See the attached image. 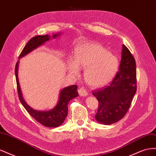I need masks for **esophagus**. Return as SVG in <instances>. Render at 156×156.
I'll return each mask as SVG.
<instances>
[{"label": "esophagus", "mask_w": 156, "mask_h": 156, "mask_svg": "<svg viewBox=\"0 0 156 156\" xmlns=\"http://www.w3.org/2000/svg\"><path fill=\"white\" fill-rule=\"evenodd\" d=\"M78 92H79V95L81 96H83L84 97V96H87L88 95L87 91L86 90V89H84V88H79Z\"/></svg>", "instance_id": "1"}]
</instances>
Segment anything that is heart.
Wrapping results in <instances>:
<instances>
[{"label": "heart", "mask_w": 156, "mask_h": 156, "mask_svg": "<svg viewBox=\"0 0 156 156\" xmlns=\"http://www.w3.org/2000/svg\"><path fill=\"white\" fill-rule=\"evenodd\" d=\"M119 60L104 47L96 42H83L75 49L74 60L68 63V72L78 75L79 68L85 69L84 79L90 86L102 87L115 76Z\"/></svg>", "instance_id": "1"}]
</instances>
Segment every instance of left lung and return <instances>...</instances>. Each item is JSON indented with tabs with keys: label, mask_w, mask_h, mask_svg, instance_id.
<instances>
[{
	"label": "left lung",
	"mask_w": 156,
	"mask_h": 156,
	"mask_svg": "<svg viewBox=\"0 0 156 156\" xmlns=\"http://www.w3.org/2000/svg\"><path fill=\"white\" fill-rule=\"evenodd\" d=\"M136 91L135 60L123 45L119 72L112 81L104 88L92 92L99 103L96 120L104 125H111L121 120L128 111Z\"/></svg>",
	"instance_id": "1"
}]
</instances>
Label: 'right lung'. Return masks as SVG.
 I'll return each instance as SVG.
<instances>
[{"instance_id":"add662e5","label":"right lung","mask_w":156,"mask_h":156,"mask_svg":"<svg viewBox=\"0 0 156 156\" xmlns=\"http://www.w3.org/2000/svg\"><path fill=\"white\" fill-rule=\"evenodd\" d=\"M59 35L60 33L53 34V38H56ZM50 39L51 36L49 35L36 36L32 37L27 44L25 48H23L20 56H19V59L23 57V56L27 55V54H29L31 51L36 49L40 45H42L45 42L49 41ZM19 62H20L18 60L16 65L15 74L17 82L18 96L22 105L25 107L27 111L29 113L30 115L41 124L48 127H58L64 122L66 118L68 115V105L69 101L71 100H72V99L79 96L78 92L77 91V85H72L63 88L60 92L59 100L57 104L53 109L47 111L34 110V108H31L29 105H27V103L23 98L18 79Z\"/></svg>"}]
</instances>
